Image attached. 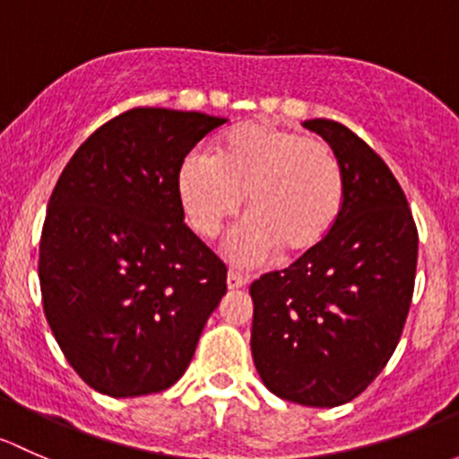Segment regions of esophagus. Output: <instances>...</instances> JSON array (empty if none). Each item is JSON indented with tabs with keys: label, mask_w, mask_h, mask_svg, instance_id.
Here are the masks:
<instances>
[{
	"label": "esophagus",
	"mask_w": 459,
	"mask_h": 459,
	"mask_svg": "<svg viewBox=\"0 0 459 459\" xmlns=\"http://www.w3.org/2000/svg\"><path fill=\"white\" fill-rule=\"evenodd\" d=\"M245 285H247V278L240 276V273H236V272H230V273H228V290H230V291L243 290Z\"/></svg>",
	"instance_id": "34e87169"
}]
</instances>
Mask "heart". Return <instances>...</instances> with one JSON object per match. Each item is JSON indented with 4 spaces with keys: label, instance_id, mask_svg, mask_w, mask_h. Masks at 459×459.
I'll use <instances>...</instances> for the list:
<instances>
[{
    "label": "heart",
    "instance_id": "b5f03b06",
    "mask_svg": "<svg viewBox=\"0 0 459 459\" xmlns=\"http://www.w3.org/2000/svg\"><path fill=\"white\" fill-rule=\"evenodd\" d=\"M177 196L203 238H214L247 196L249 219L225 240V256L234 267L252 269L281 249L302 256L327 238L342 210L344 172L327 141L252 121L230 130L214 157L187 154Z\"/></svg>",
    "mask_w": 459,
    "mask_h": 459
}]
</instances>
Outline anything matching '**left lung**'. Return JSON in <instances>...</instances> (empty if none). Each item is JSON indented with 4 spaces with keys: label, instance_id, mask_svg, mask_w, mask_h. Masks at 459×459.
Masks as SVG:
<instances>
[{
    "label": "left lung",
    "instance_id": "left-lung-1",
    "mask_svg": "<svg viewBox=\"0 0 459 459\" xmlns=\"http://www.w3.org/2000/svg\"><path fill=\"white\" fill-rule=\"evenodd\" d=\"M338 154L344 203L327 238L249 287L252 358L273 395L305 406L351 403L398 347L418 264L409 203L376 152L332 119L305 121Z\"/></svg>",
    "mask_w": 459,
    "mask_h": 459
}]
</instances>
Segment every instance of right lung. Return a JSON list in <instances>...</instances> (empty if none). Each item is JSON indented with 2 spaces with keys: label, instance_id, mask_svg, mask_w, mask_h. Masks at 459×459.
Here are the masks:
<instances>
[{
  "label": "right lung",
  "instance_id": "1",
  "mask_svg": "<svg viewBox=\"0 0 459 459\" xmlns=\"http://www.w3.org/2000/svg\"><path fill=\"white\" fill-rule=\"evenodd\" d=\"M225 121L134 108L92 132L56 181L41 299L65 360L99 394L172 386L228 291V269L187 228L177 196L181 163Z\"/></svg>",
  "mask_w": 459,
  "mask_h": 459
}]
</instances>
